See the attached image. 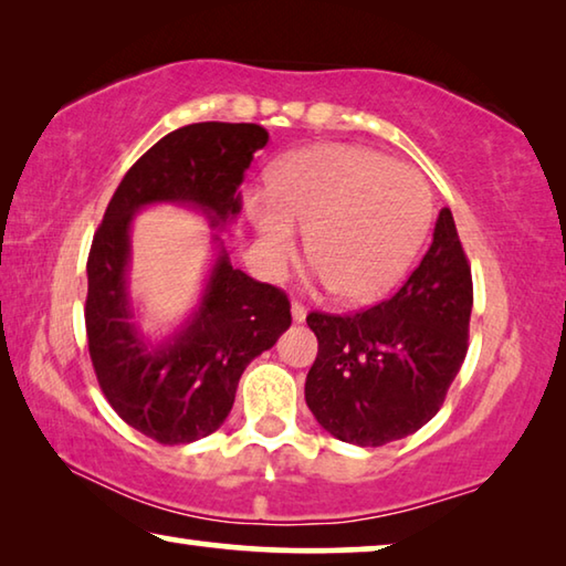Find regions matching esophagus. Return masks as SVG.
Returning a JSON list of instances; mask_svg holds the SVG:
<instances>
[{"mask_svg": "<svg viewBox=\"0 0 566 566\" xmlns=\"http://www.w3.org/2000/svg\"><path fill=\"white\" fill-rule=\"evenodd\" d=\"M292 319L296 324H302L306 319V306L302 302H292Z\"/></svg>", "mask_w": 566, "mask_h": 566, "instance_id": "34e87169", "label": "esophagus"}]
</instances>
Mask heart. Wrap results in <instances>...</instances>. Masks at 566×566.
I'll list each match as a JSON object with an SVG mask.
<instances>
[{"mask_svg": "<svg viewBox=\"0 0 566 566\" xmlns=\"http://www.w3.org/2000/svg\"><path fill=\"white\" fill-rule=\"evenodd\" d=\"M249 214L264 260L282 272L310 229V256L324 284L349 302L387 294L424 244L432 197L419 171L354 145H314L276 161L270 197Z\"/></svg>", "mask_w": 566, "mask_h": 566, "instance_id": "obj_1", "label": "heart"}]
</instances>
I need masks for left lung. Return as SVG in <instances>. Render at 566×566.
I'll return each instance as SVG.
<instances>
[{
  "label": "left lung",
  "mask_w": 566,
  "mask_h": 566,
  "mask_svg": "<svg viewBox=\"0 0 566 566\" xmlns=\"http://www.w3.org/2000/svg\"><path fill=\"white\" fill-rule=\"evenodd\" d=\"M469 317L472 272L444 207L424 260L391 300L347 317H306L319 342L304 385L306 407L332 437L357 447L415 434L462 369Z\"/></svg>",
  "instance_id": "left-lung-1"
}]
</instances>
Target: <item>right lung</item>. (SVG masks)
Instances as JSON below:
<instances>
[{"label":"right lung","instance_id":"obj_1","mask_svg":"<svg viewBox=\"0 0 566 566\" xmlns=\"http://www.w3.org/2000/svg\"><path fill=\"white\" fill-rule=\"evenodd\" d=\"M270 132L260 124L199 122L169 132L137 159L114 191L87 260L90 357L112 409L159 444L217 432L234 405L247 364L290 329V300L229 262L222 234L189 317L165 339L134 322L132 222L157 205L187 207L224 232L242 212L239 185Z\"/></svg>","mask_w":566,"mask_h":566}]
</instances>
